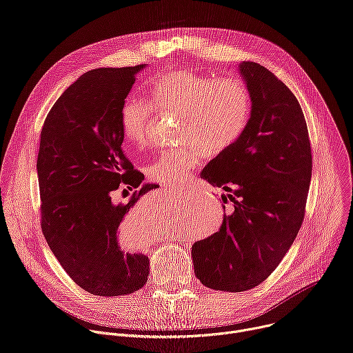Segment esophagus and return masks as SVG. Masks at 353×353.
Here are the masks:
<instances>
[{
  "label": "esophagus",
  "instance_id": "obj_1",
  "mask_svg": "<svg viewBox=\"0 0 353 353\" xmlns=\"http://www.w3.org/2000/svg\"><path fill=\"white\" fill-rule=\"evenodd\" d=\"M166 188H169V190H174V191H176V188H174V187H166Z\"/></svg>",
  "mask_w": 353,
  "mask_h": 353
}]
</instances>
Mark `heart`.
Instances as JSON below:
<instances>
[{
    "label": "heart",
    "instance_id": "1",
    "mask_svg": "<svg viewBox=\"0 0 353 353\" xmlns=\"http://www.w3.org/2000/svg\"><path fill=\"white\" fill-rule=\"evenodd\" d=\"M149 102L157 109L183 114L180 141L188 145L163 152L146 168V176L168 185H180L195 170L203 154L219 158L243 137L251 113L245 85L237 78H219L180 68L166 71L148 85ZM154 109L128 97L120 110V128L130 146L146 145Z\"/></svg>",
    "mask_w": 353,
    "mask_h": 353
}]
</instances>
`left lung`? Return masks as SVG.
<instances>
[{"instance_id":"left-lung-1","label":"left lung","mask_w":353,"mask_h":353,"mask_svg":"<svg viewBox=\"0 0 353 353\" xmlns=\"http://www.w3.org/2000/svg\"><path fill=\"white\" fill-rule=\"evenodd\" d=\"M251 113L243 137L201 173L228 194L219 232L191 248L194 272L214 290L243 292L264 282L293 244L312 180L306 120L290 89L265 67L239 64ZM225 208V205H223Z\"/></svg>"}]
</instances>
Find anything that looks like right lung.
<instances>
[{"instance_id":"right-lung-1","label":"right lung","mask_w":353,"mask_h":353,"mask_svg":"<svg viewBox=\"0 0 353 353\" xmlns=\"http://www.w3.org/2000/svg\"><path fill=\"white\" fill-rule=\"evenodd\" d=\"M145 67L83 74L57 99L40 134L43 234L71 279L97 296L132 293L149 274V259L124 251L119 243L125 215L142 195L158 188L142 183L121 146L120 110ZM121 182L139 188L127 205L112 203Z\"/></svg>"}]
</instances>
